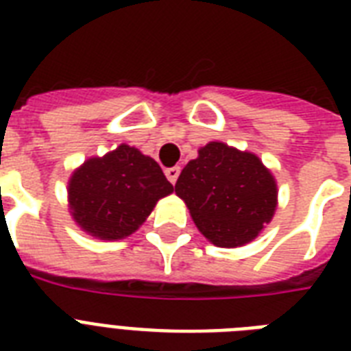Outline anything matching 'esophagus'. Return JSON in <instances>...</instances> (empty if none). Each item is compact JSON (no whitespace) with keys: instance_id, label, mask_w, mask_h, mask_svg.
<instances>
[{"instance_id":"obj_1","label":"esophagus","mask_w":351,"mask_h":351,"mask_svg":"<svg viewBox=\"0 0 351 351\" xmlns=\"http://www.w3.org/2000/svg\"><path fill=\"white\" fill-rule=\"evenodd\" d=\"M178 175H180V167H169V169H165V176H167V180L171 184H175L178 180Z\"/></svg>"}]
</instances>
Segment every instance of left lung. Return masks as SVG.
<instances>
[{
  "instance_id": "obj_1",
  "label": "left lung",
  "mask_w": 351,
  "mask_h": 351,
  "mask_svg": "<svg viewBox=\"0 0 351 351\" xmlns=\"http://www.w3.org/2000/svg\"><path fill=\"white\" fill-rule=\"evenodd\" d=\"M198 231L219 247H239L258 237L277 209V182L262 160L224 142L198 149L176 180Z\"/></svg>"
}]
</instances>
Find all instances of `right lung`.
<instances>
[{
	"instance_id": "obj_1",
	"label": "right lung",
	"mask_w": 351,
	"mask_h": 351,
	"mask_svg": "<svg viewBox=\"0 0 351 351\" xmlns=\"http://www.w3.org/2000/svg\"><path fill=\"white\" fill-rule=\"evenodd\" d=\"M171 182L151 156L127 143L85 160L69 178L71 217L82 231L100 240H121L147 220Z\"/></svg>"
}]
</instances>
